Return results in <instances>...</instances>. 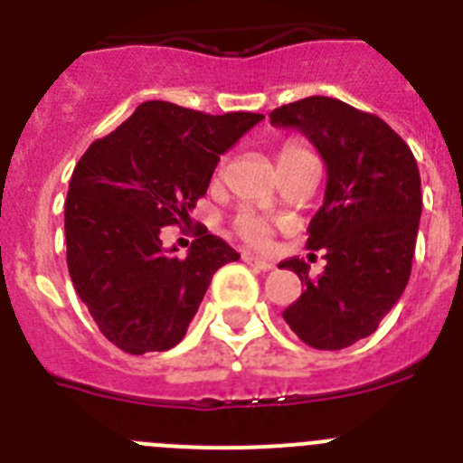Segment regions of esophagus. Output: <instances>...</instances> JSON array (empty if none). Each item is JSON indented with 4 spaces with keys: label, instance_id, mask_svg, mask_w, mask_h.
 Wrapping results in <instances>:
<instances>
[{
    "label": "esophagus",
    "instance_id": "obj_1",
    "mask_svg": "<svg viewBox=\"0 0 463 463\" xmlns=\"http://www.w3.org/2000/svg\"><path fill=\"white\" fill-rule=\"evenodd\" d=\"M243 261H245V264H250V267L260 269V271H271V269H273L271 261L261 260V257L252 255V252H243Z\"/></svg>",
    "mask_w": 463,
    "mask_h": 463
}]
</instances>
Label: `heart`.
Returning a JSON list of instances; mask_svg holds the SVG:
<instances>
[{
    "label": "heart",
    "mask_w": 463,
    "mask_h": 463,
    "mask_svg": "<svg viewBox=\"0 0 463 463\" xmlns=\"http://www.w3.org/2000/svg\"><path fill=\"white\" fill-rule=\"evenodd\" d=\"M298 153H306V150L301 148L298 143H285V146L280 148V153H278V162H280V159L292 157V155H298ZM234 229L241 239H245L248 243H252V245H267L269 239H271V224L250 211H243L236 215Z\"/></svg>",
    "instance_id": "1"
}]
</instances>
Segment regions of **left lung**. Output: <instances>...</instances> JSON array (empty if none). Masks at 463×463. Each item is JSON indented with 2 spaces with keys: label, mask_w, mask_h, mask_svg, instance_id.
I'll use <instances>...</instances> for the list:
<instances>
[{
  "label": "left lung",
  "mask_w": 463,
  "mask_h": 463,
  "mask_svg": "<svg viewBox=\"0 0 463 463\" xmlns=\"http://www.w3.org/2000/svg\"><path fill=\"white\" fill-rule=\"evenodd\" d=\"M271 122L304 132L326 165L306 243L325 250V273L310 278L298 257L278 264L306 288L282 317L306 345L343 350L371 336L408 285L422 215L417 162L387 122L341 99L306 97L271 110Z\"/></svg>",
  "instance_id": "obj_1"
}]
</instances>
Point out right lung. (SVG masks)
Segmentation results:
<instances>
[{
  "mask_svg": "<svg viewBox=\"0 0 463 463\" xmlns=\"http://www.w3.org/2000/svg\"><path fill=\"white\" fill-rule=\"evenodd\" d=\"M261 118L143 101L79 159L64 202L69 276L101 334L125 353L178 345L213 273L241 257L208 232L175 257L159 234L190 220L220 155Z\"/></svg>",
  "mask_w": 463,
  "mask_h": 463,
  "instance_id": "1",
  "label": "right lung"
}]
</instances>
